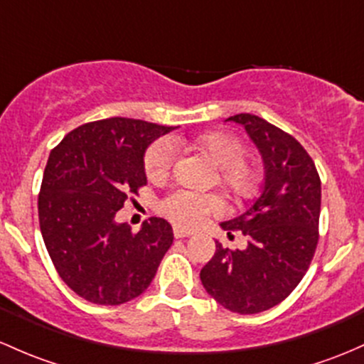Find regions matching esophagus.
I'll list each match as a JSON object with an SVG mask.
<instances>
[{
	"label": "esophagus",
	"mask_w": 364,
	"mask_h": 364,
	"mask_svg": "<svg viewBox=\"0 0 364 364\" xmlns=\"http://www.w3.org/2000/svg\"><path fill=\"white\" fill-rule=\"evenodd\" d=\"M172 233H174L176 239H185V237H190L192 235V230H186V228H179V227H174L172 228Z\"/></svg>",
	"instance_id": "34e87169"
}]
</instances>
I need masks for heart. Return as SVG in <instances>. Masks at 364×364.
<instances>
[{
	"label": "heart",
	"instance_id": "1",
	"mask_svg": "<svg viewBox=\"0 0 364 364\" xmlns=\"http://www.w3.org/2000/svg\"><path fill=\"white\" fill-rule=\"evenodd\" d=\"M179 137H162L144 151V174L151 183H162L171 176L174 167ZM192 146L204 153L218 167V183L228 195L246 198L258 185V167L246 156V144L230 132H205L195 137ZM221 211V202L216 195H200L178 190L159 202V213L179 227H195L205 216Z\"/></svg>",
	"mask_w": 364,
	"mask_h": 364
}]
</instances>
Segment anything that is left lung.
Wrapping results in <instances>:
<instances>
[{"mask_svg":"<svg viewBox=\"0 0 364 364\" xmlns=\"http://www.w3.org/2000/svg\"><path fill=\"white\" fill-rule=\"evenodd\" d=\"M227 120L242 124L262 151L265 181L246 211L221 223L228 235L242 232L247 247L230 250L216 242L200 281L228 311L258 314L288 298L311 267L319 242L321 178L291 134L250 113Z\"/></svg>","mask_w":364,"mask_h":364,"instance_id":"1","label":"left lung"}]
</instances>
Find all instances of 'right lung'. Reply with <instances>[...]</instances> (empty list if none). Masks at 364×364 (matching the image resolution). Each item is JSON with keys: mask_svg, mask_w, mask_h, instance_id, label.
<instances>
[{"mask_svg": "<svg viewBox=\"0 0 364 364\" xmlns=\"http://www.w3.org/2000/svg\"><path fill=\"white\" fill-rule=\"evenodd\" d=\"M172 127L113 117L73 129L50 151L38 193V218L57 274L90 304L120 305L150 286L171 247L162 218L139 232L114 221L146 185L143 155Z\"/></svg>", "mask_w": 364, "mask_h": 364, "instance_id": "1", "label": "right lung"}]
</instances>
